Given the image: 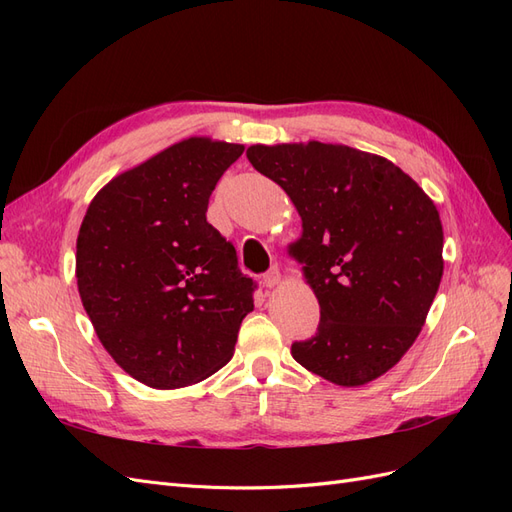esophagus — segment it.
Masks as SVG:
<instances>
[{
  "label": "esophagus",
  "mask_w": 512,
  "mask_h": 512,
  "mask_svg": "<svg viewBox=\"0 0 512 512\" xmlns=\"http://www.w3.org/2000/svg\"><path fill=\"white\" fill-rule=\"evenodd\" d=\"M280 282H282V275H280V269H277V267L269 269L265 275H262V284H265L267 288H275Z\"/></svg>",
  "instance_id": "1"
}]
</instances>
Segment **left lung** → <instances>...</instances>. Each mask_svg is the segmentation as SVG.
I'll list each match as a JSON object with an SVG mask.
<instances>
[{
    "label": "left lung",
    "instance_id": "left-lung-1",
    "mask_svg": "<svg viewBox=\"0 0 512 512\" xmlns=\"http://www.w3.org/2000/svg\"><path fill=\"white\" fill-rule=\"evenodd\" d=\"M247 160L282 185L303 220L290 247L320 303L314 337L290 352L312 374L361 386L421 333L442 280V224L418 185L346 145H254Z\"/></svg>",
    "mask_w": 512,
    "mask_h": 512
}]
</instances>
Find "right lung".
<instances>
[{
  "label": "right lung",
  "mask_w": 512,
  "mask_h": 512,
  "mask_svg": "<svg viewBox=\"0 0 512 512\" xmlns=\"http://www.w3.org/2000/svg\"><path fill=\"white\" fill-rule=\"evenodd\" d=\"M243 145L188 138L121 173L91 200L76 282L106 352L151 389L222 369L256 282L207 222L209 196Z\"/></svg>",
  "instance_id": "obj_1"
}]
</instances>
